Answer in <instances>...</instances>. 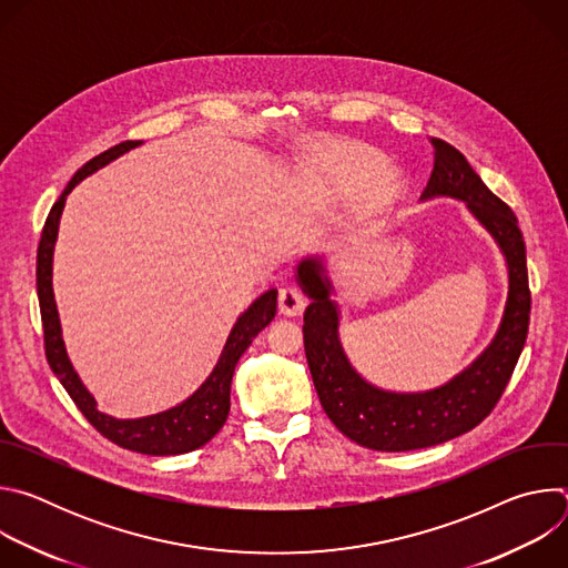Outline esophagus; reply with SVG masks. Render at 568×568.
Wrapping results in <instances>:
<instances>
[{
  "label": "esophagus",
  "instance_id": "1",
  "mask_svg": "<svg viewBox=\"0 0 568 568\" xmlns=\"http://www.w3.org/2000/svg\"><path fill=\"white\" fill-rule=\"evenodd\" d=\"M305 307V296L296 287H283L278 292V310L287 316L301 314Z\"/></svg>",
  "mask_w": 568,
  "mask_h": 568
}]
</instances>
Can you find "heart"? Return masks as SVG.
I'll use <instances>...</instances> for the list:
<instances>
[{"instance_id":"obj_1","label":"heart","mask_w":568,"mask_h":568,"mask_svg":"<svg viewBox=\"0 0 568 568\" xmlns=\"http://www.w3.org/2000/svg\"><path fill=\"white\" fill-rule=\"evenodd\" d=\"M301 173L310 182H318L339 193H364L368 200H393L402 186L399 173L384 166L377 150L364 143H342L310 154Z\"/></svg>"}]
</instances>
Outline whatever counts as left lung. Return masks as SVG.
Listing matches in <instances>:
<instances>
[{"label": "left lung", "instance_id": "1", "mask_svg": "<svg viewBox=\"0 0 568 568\" xmlns=\"http://www.w3.org/2000/svg\"><path fill=\"white\" fill-rule=\"evenodd\" d=\"M434 171L420 202L449 197L493 235L506 261L508 296L497 333L460 373L427 390H388L368 382L346 355L333 298L328 254L296 263L294 278L312 301L303 314V344L323 412L353 443L377 452H412L440 445L474 429L501 397L524 351L530 318L526 245L517 217L447 141L429 136Z\"/></svg>", "mask_w": 568, "mask_h": 568}]
</instances>
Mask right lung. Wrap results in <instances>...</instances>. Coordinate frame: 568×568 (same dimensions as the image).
<instances>
[{
    "instance_id": "right-lung-1",
    "label": "right lung",
    "mask_w": 568,
    "mask_h": 568,
    "mask_svg": "<svg viewBox=\"0 0 568 568\" xmlns=\"http://www.w3.org/2000/svg\"><path fill=\"white\" fill-rule=\"evenodd\" d=\"M143 141H125L119 143L99 156L90 159L88 164L80 169L71 182L64 186L62 195L53 204L38 247V301L42 312V328H44V348L51 371L58 375L64 390L75 402V407L83 412V416L112 443H116L123 449L148 454V456H175L193 452L202 445H206L226 423L229 407H231V377L235 371L237 359L245 353L254 337L272 323L276 314V294L278 290L272 287L263 292L245 312H242L233 328L226 337V344L209 373V377L200 384L195 393H191L184 402L175 404V407L159 412L143 418H114L110 414L99 412L97 397L90 393V388L80 379L75 373L67 346L62 339V326H60V314L55 305L53 294V250L58 240L60 229V215L67 202V195L83 182L85 178L94 175L110 161L119 159L121 154L130 152L132 148L141 145Z\"/></svg>"
}]
</instances>
